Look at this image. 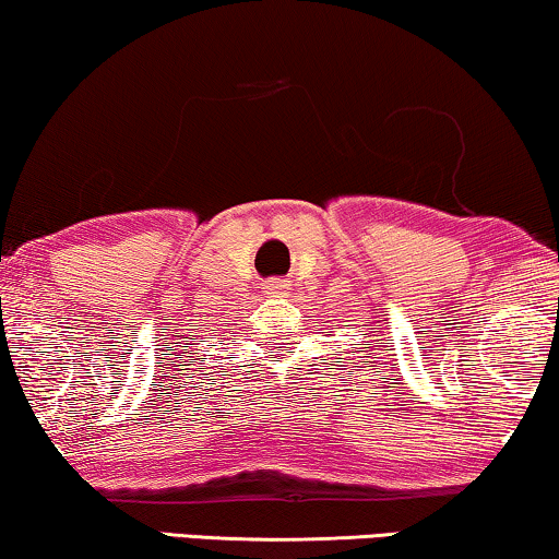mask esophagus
<instances>
[{
	"mask_svg": "<svg viewBox=\"0 0 559 559\" xmlns=\"http://www.w3.org/2000/svg\"><path fill=\"white\" fill-rule=\"evenodd\" d=\"M288 286H292V284H288L286 278H271L265 284L267 294H271V296H286L288 294Z\"/></svg>",
	"mask_w": 559,
	"mask_h": 559,
	"instance_id": "esophagus-1",
	"label": "esophagus"
}]
</instances>
